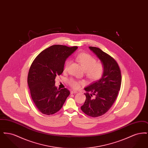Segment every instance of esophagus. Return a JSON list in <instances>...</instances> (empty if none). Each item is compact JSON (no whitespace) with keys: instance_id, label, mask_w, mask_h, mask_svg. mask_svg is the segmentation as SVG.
<instances>
[{"instance_id":"esophagus-1","label":"esophagus","mask_w":148,"mask_h":148,"mask_svg":"<svg viewBox=\"0 0 148 148\" xmlns=\"http://www.w3.org/2000/svg\"><path fill=\"white\" fill-rule=\"evenodd\" d=\"M77 92V91H75V90H71V94H76Z\"/></svg>"}]
</instances>
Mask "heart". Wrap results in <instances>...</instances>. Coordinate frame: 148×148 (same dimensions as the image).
Returning <instances> with one entry per match:
<instances>
[{"instance_id": "1", "label": "heart", "mask_w": 148, "mask_h": 148, "mask_svg": "<svg viewBox=\"0 0 148 148\" xmlns=\"http://www.w3.org/2000/svg\"><path fill=\"white\" fill-rule=\"evenodd\" d=\"M75 60L85 71L86 78L91 81L94 82L100 79L103 77L105 67L104 64L100 62H97V60L89 54L81 53L75 56ZM70 60H65L64 65V71H66L69 67ZM68 84L71 88L77 89L84 85V82L73 78H71L68 80Z\"/></svg>"}]
</instances>
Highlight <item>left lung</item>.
Returning <instances> with one entry per match:
<instances>
[{
	"label": "left lung",
	"instance_id": "left-lung-1",
	"mask_svg": "<svg viewBox=\"0 0 148 148\" xmlns=\"http://www.w3.org/2000/svg\"><path fill=\"white\" fill-rule=\"evenodd\" d=\"M89 48L104 64L105 71L99 80L85 88L86 100L81 109L90 116L98 117L106 113L115 101L121 86V75L113 58L98 48Z\"/></svg>",
	"mask_w": 148,
	"mask_h": 148
}]
</instances>
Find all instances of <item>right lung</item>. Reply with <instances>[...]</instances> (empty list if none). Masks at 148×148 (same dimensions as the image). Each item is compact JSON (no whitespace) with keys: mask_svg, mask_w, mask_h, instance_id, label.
Returning a JSON list of instances; mask_svg holds the SVG:
<instances>
[{"mask_svg":"<svg viewBox=\"0 0 148 148\" xmlns=\"http://www.w3.org/2000/svg\"><path fill=\"white\" fill-rule=\"evenodd\" d=\"M77 48L52 45L42 51L32 64L28 84L33 102L42 114L49 115L58 112L69 95L70 92L66 88L57 89L55 79L63 72L66 58Z\"/></svg>","mask_w":148,"mask_h":148,"instance_id":"right-lung-1","label":"right lung"}]
</instances>
